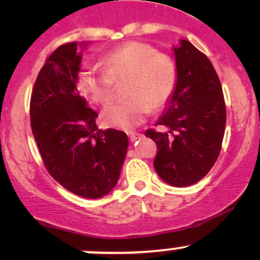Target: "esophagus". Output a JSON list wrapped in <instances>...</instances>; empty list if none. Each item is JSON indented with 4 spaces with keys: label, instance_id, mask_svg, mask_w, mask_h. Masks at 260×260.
Segmentation results:
<instances>
[{
    "label": "esophagus",
    "instance_id": "1",
    "mask_svg": "<svg viewBox=\"0 0 260 260\" xmlns=\"http://www.w3.org/2000/svg\"><path fill=\"white\" fill-rule=\"evenodd\" d=\"M128 137H129L131 142H136V140H138L140 137H142V134H139L137 132H129L128 133Z\"/></svg>",
    "mask_w": 260,
    "mask_h": 260
}]
</instances>
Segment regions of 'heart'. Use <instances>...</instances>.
<instances>
[{
	"label": "heart",
	"instance_id": "1",
	"mask_svg": "<svg viewBox=\"0 0 260 260\" xmlns=\"http://www.w3.org/2000/svg\"><path fill=\"white\" fill-rule=\"evenodd\" d=\"M104 68L85 66L77 78L79 91L92 103L105 105L113 96L115 83L127 80V100L110 104L101 113L104 124L129 131L144 122L151 109L165 105L177 82V68L170 56L144 43L131 41L109 52Z\"/></svg>",
	"mask_w": 260,
	"mask_h": 260
}]
</instances>
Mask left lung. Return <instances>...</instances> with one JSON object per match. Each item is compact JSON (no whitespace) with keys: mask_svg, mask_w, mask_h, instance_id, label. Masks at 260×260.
<instances>
[{"mask_svg":"<svg viewBox=\"0 0 260 260\" xmlns=\"http://www.w3.org/2000/svg\"><path fill=\"white\" fill-rule=\"evenodd\" d=\"M177 82L162 115L145 137L157 145L156 174L174 187H187L210 171L221 150L226 107L219 77L204 53L181 39L172 47Z\"/></svg>","mask_w":260,"mask_h":260,"instance_id":"8db88e82","label":"left lung"}]
</instances>
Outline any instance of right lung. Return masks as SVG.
Instances as JSON below:
<instances>
[{"label":"right lung","instance_id":"1","mask_svg":"<svg viewBox=\"0 0 260 260\" xmlns=\"http://www.w3.org/2000/svg\"><path fill=\"white\" fill-rule=\"evenodd\" d=\"M89 44H64L46 59L32 89L30 122L50 175L74 194L98 199L117 184L128 137L112 128L99 129L98 113L77 89Z\"/></svg>","mask_w":260,"mask_h":260}]
</instances>
